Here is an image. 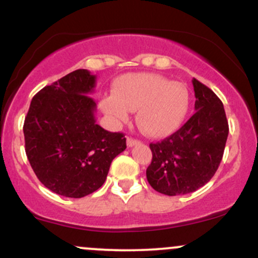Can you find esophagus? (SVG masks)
I'll use <instances>...</instances> for the list:
<instances>
[{"label": "esophagus", "mask_w": 258, "mask_h": 258, "mask_svg": "<svg viewBox=\"0 0 258 258\" xmlns=\"http://www.w3.org/2000/svg\"><path fill=\"white\" fill-rule=\"evenodd\" d=\"M141 143V142L138 141V139H135V138H131V137H127V147H133V146H137V144Z\"/></svg>", "instance_id": "obj_1"}]
</instances>
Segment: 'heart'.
Segmentation results:
<instances>
[{"label":"heart","mask_w":258,"mask_h":258,"mask_svg":"<svg viewBox=\"0 0 258 258\" xmlns=\"http://www.w3.org/2000/svg\"><path fill=\"white\" fill-rule=\"evenodd\" d=\"M102 110L116 122H126L130 111H137L142 132L153 138L172 135L188 115L190 96L180 82L158 74L141 73L123 76L115 86V96L100 100Z\"/></svg>","instance_id":"b5f03b06"}]
</instances>
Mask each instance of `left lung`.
Instances as JSON below:
<instances>
[{"instance_id":"left-lung-1","label":"left lung","mask_w":258,"mask_h":258,"mask_svg":"<svg viewBox=\"0 0 258 258\" xmlns=\"http://www.w3.org/2000/svg\"><path fill=\"white\" fill-rule=\"evenodd\" d=\"M195 112L170 137L150 143L152 164L147 179L159 193H193L214 177L223 158L229 132L221 99L207 86L193 79Z\"/></svg>"}]
</instances>
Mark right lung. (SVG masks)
I'll list each match as a JSON object with an SVG mask.
<instances>
[{"mask_svg":"<svg viewBox=\"0 0 258 258\" xmlns=\"http://www.w3.org/2000/svg\"><path fill=\"white\" fill-rule=\"evenodd\" d=\"M94 86L96 76L86 69L46 86L32 98L23 127L35 174L46 188L67 198L99 189L112 160L126 149L123 133L96 122Z\"/></svg>","mask_w":258,"mask_h":258,"instance_id":"obj_1","label":"right lung"}]
</instances>
